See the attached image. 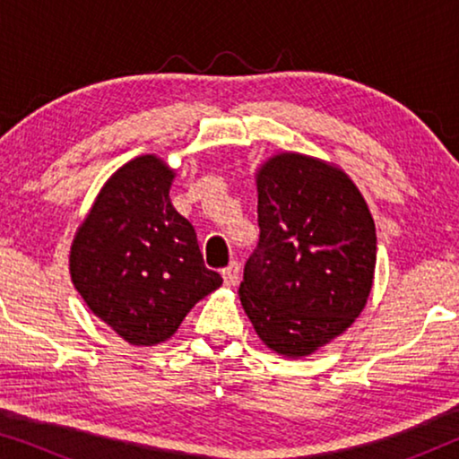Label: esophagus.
<instances>
[{
	"label": "esophagus",
	"mask_w": 459,
	"mask_h": 459,
	"mask_svg": "<svg viewBox=\"0 0 459 459\" xmlns=\"http://www.w3.org/2000/svg\"><path fill=\"white\" fill-rule=\"evenodd\" d=\"M221 275H223L225 286H236L238 280H240V265H238V261L230 263V265L221 272Z\"/></svg>",
	"instance_id": "esophagus-1"
}]
</instances>
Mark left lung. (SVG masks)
<instances>
[{
  "mask_svg": "<svg viewBox=\"0 0 459 459\" xmlns=\"http://www.w3.org/2000/svg\"><path fill=\"white\" fill-rule=\"evenodd\" d=\"M259 242L244 263L242 307L269 349L305 357L342 334L372 290L376 228L338 169L278 154L259 171Z\"/></svg>",
  "mask_w": 459,
  "mask_h": 459,
  "instance_id": "left-lung-1",
  "label": "left lung"
}]
</instances>
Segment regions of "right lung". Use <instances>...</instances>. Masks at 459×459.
<instances>
[{"label": "right lung", "mask_w": 459, "mask_h": 459, "mask_svg": "<svg viewBox=\"0 0 459 459\" xmlns=\"http://www.w3.org/2000/svg\"><path fill=\"white\" fill-rule=\"evenodd\" d=\"M171 181L156 156L129 160L106 181L71 250L74 288L135 347L167 341L223 284L206 269L192 223L173 209Z\"/></svg>", "instance_id": "obj_1"}]
</instances>
